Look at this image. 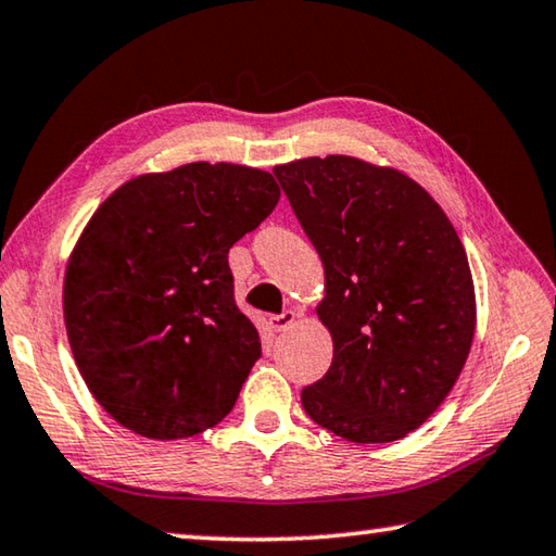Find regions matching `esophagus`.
I'll return each instance as SVG.
<instances>
[{
    "mask_svg": "<svg viewBox=\"0 0 556 556\" xmlns=\"http://www.w3.org/2000/svg\"><path fill=\"white\" fill-rule=\"evenodd\" d=\"M296 318H299V314H296V312H291V308H287V312L269 316V328H271V331H275V333H279V331H287L289 326H294V324H296Z\"/></svg>",
    "mask_w": 556,
    "mask_h": 556,
    "instance_id": "obj_1",
    "label": "esophagus"
}]
</instances>
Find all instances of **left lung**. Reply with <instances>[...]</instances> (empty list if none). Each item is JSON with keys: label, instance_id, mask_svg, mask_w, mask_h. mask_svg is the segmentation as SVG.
<instances>
[{"label": "left lung", "instance_id": "1", "mask_svg": "<svg viewBox=\"0 0 556 556\" xmlns=\"http://www.w3.org/2000/svg\"><path fill=\"white\" fill-rule=\"evenodd\" d=\"M275 174L324 262L316 314L333 338L331 368L301 404L355 444L407 437L446 400L473 343L476 289L456 228L394 166L331 154Z\"/></svg>", "mask_w": 556, "mask_h": 556}]
</instances>
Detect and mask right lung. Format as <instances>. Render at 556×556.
Instances as JSON below:
<instances>
[{"instance_id":"right-lung-1","label":"right lung","mask_w":556,"mask_h":556,"mask_svg":"<svg viewBox=\"0 0 556 556\" xmlns=\"http://www.w3.org/2000/svg\"><path fill=\"white\" fill-rule=\"evenodd\" d=\"M275 176L191 162L139 174L92 213L65 265L63 318L92 397L139 437L228 417L260 357L228 252L275 211Z\"/></svg>"}]
</instances>
